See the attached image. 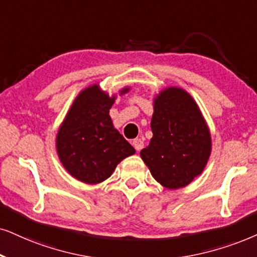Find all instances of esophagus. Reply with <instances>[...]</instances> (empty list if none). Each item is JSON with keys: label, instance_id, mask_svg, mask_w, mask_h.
Segmentation results:
<instances>
[{"label": "esophagus", "instance_id": "34e87169", "mask_svg": "<svg viewBox=\"0 0 257 257\" xmlns=\"http://www.w3.org/2000/svg\"><path fill=\"white\" fill-rule=\"evenodd\" d=\"M133 146H134V148L136 149V151L140 152L142 148H144V141H142L141 139L133 140Z\"/></svg>", "mask_w": 257, "mask_h": 257}]
</instances>
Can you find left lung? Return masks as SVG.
<instances>
[{
  "mask_svg": "<svg viewBox=\"0 0 257 257\" xmlns=\"http://www.w3.org/2000/svg\"><path fill=\"white\" fill-rule=\"evenodd\" d=\"M153 138L140 152L155 180L170 190L187 186L211 154L209 126L199 106L180 87H167L154 99Z\"/></svg>",
  "mask_w": 257,
  "mask_h": 257,
  "instance_id": "obj_1",
  "label": "left lung"
}]
</instances>
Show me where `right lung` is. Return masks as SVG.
Returning <instances> with one entry per match:
<instances>
[{
    "label": "right lung",
    "mask_w": 257,
    "mask_h": 257,
    "mask_svg": "<svg viewBox=\"0 0 257 257\" xmlns=\"http://www.w3.org/2000/svg\"><path fill=\"white\" fill-rule=\"evenodd\" d=\"M129 87L119 91L128 92ZM109 97L93 84L76 97L57 134V153L69 173L82 183L95 185L108 179L123 159L135 149L113 128Z\"/></svg>",
    "instance_id": "add662e5"
}]
</instances>
